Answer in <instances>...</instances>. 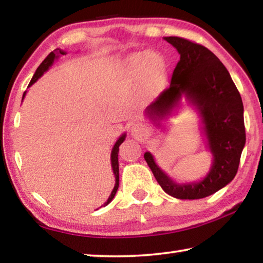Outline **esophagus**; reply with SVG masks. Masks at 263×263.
Returning a JSON list of instances; mask_svg holds the SVG:
<instances>
[{"label":"esophagus","mask_w":263,"mask_h":263,"mask_svg":"<svg viewBox=\"0 0 263 263\" xmlns=\"http://www.w3.org/2000/svg\"><path fill=\"white\" fill-rule=\"evenodd\" d=\"M131 132H132L133 136L139 138V137L145 136L146 133H147V127H146L144 124L137 123V124H133V125H132Z\"/></svg>","instance_id":"1"}]
</instances>
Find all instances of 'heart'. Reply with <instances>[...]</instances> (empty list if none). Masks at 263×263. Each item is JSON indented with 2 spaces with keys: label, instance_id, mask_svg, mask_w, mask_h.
Instances as JSON below:
<instances>
[{
  "label": "heart",
  "instance_id": "b5f03b06",
  "mask_svg": "<svg viewBox=\"0 0 263 263\" xmlns=\"http://www.w3.org/2000/svg\"><path fill=\"white\" fill-rule=\"evenodd\" d=\"M125 70L132 79L138 81L148 82L154 87H159L164 82L166 67L162 58L151 51L133 53L126 59Z\"/></svg>",
  "mask_w": 263,
  "mask_h": 263
}]
</instances>
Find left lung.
I'll list each match as a JSON object with an SVG mask.
<instances>
[{
    "label": "left lung",
    "mask_w": 263,
    "mask_h": 263,
    "mask_svg": "<svg viewBox=\"0 0 263 263\" xmlns=\"http://www.w3.org/2000/svg\"><path fill=\"white\" fill-rule=\"evenodd\" d=\"M164 41L180 53L169 88L147 106L148 117L160 121L185 95L201 112L213 163L209 174L196 183L177 184L155 163L149 152L144 158L164 193L179 199H198L215 194L237 174L246 142L242 100L229 70L201 44L181 37Z\"/></svg>",
    "instance_id": "obj_1"
}]
</instances>
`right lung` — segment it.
Returning a JSON list of instances; mask_svg holds the SVG:
<instances>
[{
  "label": "right lung",
  "instance_id": "add662e5",
  "mask_svg": "<svg viewBox=\"0 0 263 263\" xmlns=\"http://www.w3.org/2000/svg\"><path fill=\"white\" fill-rule=\"evenodd\" d=\"M59 52V54H62L64 55L65 54V52H62V51H58ZM59 55H55V53L54 52H51L50 54H48L46 58H45V60H44L41 65H39V67L37 68V70H35V73H34V75H33V78L31 79V81H30V83H29V87L30 86H32V84L37 81V80L42 77V75L44 74V72H46V70L50 68V66H52V64H53V61H54V59L55 58H58ZM25 96V92H24V95H23V97ZM125 140V133H124V135L119 138V139L116 141V144H115V146H114V148H112V152H111V166H112V171H114V174H115V179H116V183H115V186H114V190L111 191V194H110V196H109V198H108V201H106L105 203H104V205H108V204L112 201L114 199V197H115V195H116V193H117V189H118V186H119V167H118V151H119V146H121V144L122 142Z\"/></svg>",
  "mask_w": 263,
  "mask_h": 263
}]
</instances>
